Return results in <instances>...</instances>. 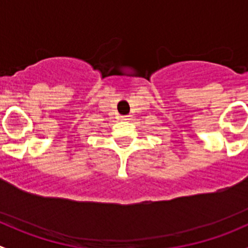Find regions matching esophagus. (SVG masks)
<instances>
[{
  "mask_svg": "<svg viewBox=\"0 0 248 248\" xmlns=\"http://www.w3.org/2000/svg\"><path fill=\"white\" fill-rule=\"evenodd\" d=\"M120 119H121L122 121H128L129 115H124V116H120Z\"/></svg>",
  "mask_w": 248,
  "mask_h": 248,
  "instance_id": "1",
  "label": "esophagus"
}]
</instances>
